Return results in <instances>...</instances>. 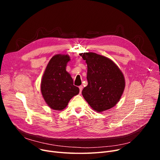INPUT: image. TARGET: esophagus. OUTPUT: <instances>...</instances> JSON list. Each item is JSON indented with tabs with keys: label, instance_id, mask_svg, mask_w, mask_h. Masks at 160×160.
<instances>
[{
	"label": "esophagus",
	"instance_id": "obj_1",
	"mask_svg": "<svg viewBox=\"0 0 160 160\" xmlns=\"http://www.w3.org/2000/svg\"><path fill=\"white\" fill-rule=\"evenodd\" d=\"M79 89H80V93H82V91L83 89V86H79Z\"/></svg>",
	"mask_w": 160,
	"mask_h": 160
}]
</instances>
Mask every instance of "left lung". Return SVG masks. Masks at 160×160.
<instances>
[{
    "mask_svg": "<svg viewBox=\"0 0 160 160\" xmlns=\"http://www.w3.org/2000/svg\"><path fill=\"white\" fill-rule=\"evenodd\" d=\"M88 65V84L82 94L97 112L109 110L119 101L125 87L124 75L112 60L94 52L80 54Z\"/></svg>",
    "mask_w": 160,
    "mask_h": 160,
    "instance_id": "8db88e82",
    "label": "left lung"
}]
</instances>
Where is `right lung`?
<instances>
[{"label":"right lung","mask_w":160,"mask_h":160,"mask_svg":"<svg viewBox=\"0 0 160 160\" xmlns=\"http://www.w3.org/2000/svg\"><path fill=\"white\" fill-rule=\"evenodd\" d=\"M69 55L56 54L49 61L41 83V91L48 106L54 110L65 109L69 100L79 93L73 80L66 71Z\"/></svg>","instance_id":"right-lung-1"}]
</instances>
